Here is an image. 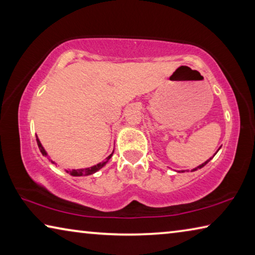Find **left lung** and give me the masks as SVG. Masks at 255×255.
<instances>
[{"label":"left lung","mask_w":255,"mask_h":255,"mask_svg":"<svg viewBox=\"0 0 255 255\" xmlns=\"http://www.w3.org/2000/svg\"><path fill=\"white\" fill-rule=\"evenodd\" d=\"M210 159H211V158H210ZM210 159H208V161H206L205 163H202V164H201V165H199V166H198V167H196V169H193L192 171H196L197 169H201V167H204V166L206 165V164H207V163H208V162L210 161ZM182 172H183V171H182Z\"/></svg>","instance_id":"8db88e82"}]
</instances>
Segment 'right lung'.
<instances>
[{
    "label": "right lung",
    "mask_w": 255,
    "mask_h": 255,
    "mask_svg": "<svg viewBox=\"0 0 255 255\" xmlns=\"http://www.w3.org/2000/svg\"><path fill=\"white\" fill-rule=\"evenodd\" d=\"M36 138H37V144H38V147H39L41 154H42V155H47L46 150H45V149H44V147H42V146H41L40 141H39V139H38V137H37V136H36ZM111 155H112V154H111ZM111 155H109V156L107 157V161H109L110 157H111ZM107 161H106V162H103V163H100V164H97V165H94V166H92V167H89V169H82V170H65V172H66V173H70L71 175H74V176L89 175V174H92V173H94V172H97L98 170H100L101 167H102L103 165H105V164L107 163Z\"/></svg>",
    "instance_id": "1"
}]
</instances>
